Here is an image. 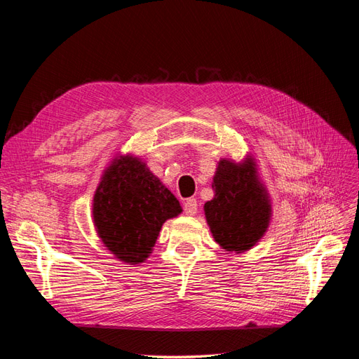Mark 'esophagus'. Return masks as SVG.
<instances>
[{
    "mask_svg": "<svg viewBox=\"0 0 359 359\" xmlns=\"http://www.w3.org/2000/svg\"><path fill=\"white\" fill-rule=\"evenodd\" d=\"M198 211V202L196 199H187L184 202V212L187 215H194Z\"/></svg>",
    "mask_w": 359,
    "mask_h": 359,
    "instance_id": "obj_1",
    "label": "esophagus"
}]
</instances>
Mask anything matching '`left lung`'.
Segmentation results:
<instances>
[{
  "mask_svg": "<svg viewBox=\"0 0 359 359\" xmlns=\"http://www.w3.org/2000/svg\"><path fill=\"white\" fill-rule=\"evenodd\" d=\"M214 198L203 211L214 241L227 253L253 248L273 220V202L257 160L245 154L241 160L220 158L212 177Z\"/></svg>",
  "mask_w": 359,
  "mask_h": 359,
  "instance_id": "8db88e82",
  "label": "left lung"
}]
</instances>
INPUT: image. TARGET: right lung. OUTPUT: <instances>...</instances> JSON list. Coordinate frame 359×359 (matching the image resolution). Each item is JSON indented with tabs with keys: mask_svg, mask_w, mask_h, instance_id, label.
Returning a JSON list of instances; mask_svg holds the SVG:
<instances>
[{
	"mask_svg": "<svg viewBox=\"0 0 359 359\" xmlns=\"http://www.w3.org/2000/svg\"><path fill=\"white\" fill-rule=\"evenodd\" d=\"M181 212L172 191L142 158L130 153L115 154L93 198L95 233L106 250L126 265L145 262L163 223Z\"/></svg>",
	"mask_w": 359,
	"mask_h": 359,
	"instance_id": "right-lung-1",
	"label": "right lung"
}]
</instances>
